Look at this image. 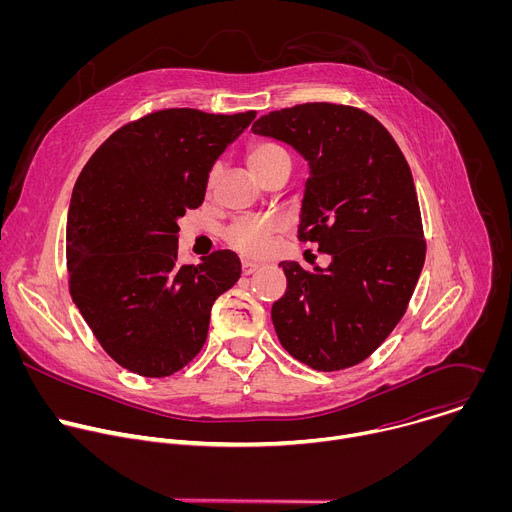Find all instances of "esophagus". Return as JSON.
I'll use <instances>...</instances> for the list:
<instances>
[{
    "instance_id": "1",
    "label": "esophagus",
    "mask_w": 512,
    "mask_h": 512,
    "mask_svg": "<svg viewBox=\"0 0 512 512\" xmlns=\"http://www.w3.org/2000/svg\"><path fill=\"white\" fill-rule=\"evenodd\" d=\"M241 269H243V273H245V275H251V273H255V271L259 269V263L243 259V261H241Z\"/></svg>"
}]
</instances>
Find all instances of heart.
<instances>
[{
	"instance_id": "1",
	"label": "heart",
	"mask_w": 512,
	"mask_h": 512,
	"mask_svg": "<svg viewBox=\"0 0 512 512\" xmlns=\"http://www.w3.org/2000/svg\"><path fill=\"white\" fill-rule=\"evenodd\" d=\"M247 164L251 172L261 180L273 170L281 166H289V154L283 145L275 141H257L247 150ZM214 176L216 174L210 172L208 186H212ZM275 227L277 225L275 221H271V218L243 216V218H237L235 223H231V227L225 231V239L233 249L245 255H261L267 249L269 237L275 231Z\"/></svg>"
}]
</instances>
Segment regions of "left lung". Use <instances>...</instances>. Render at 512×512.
Listing matches in <instances>:
<instances>
[{
    "label": "left lung",
    "instance_id": "1",
    "mask_svg": "<svg viewBox=\"0 0 512 512\" xmlns=\"http://www.w3.org/2000/svg\"><path fill=\"white\" fill-rule=\"evenodd\" d=\"M251 129L306 158L310 178L298 239L332 257L314 271L279 263L287 289L271 308L277 338L314 371L354 367L399 324L423 269L425 239L409 164L373 115L348 105L271 111Z\"/></svg>",
    "mask_w": 512,
    "mask_h": 512
}]
</instances>
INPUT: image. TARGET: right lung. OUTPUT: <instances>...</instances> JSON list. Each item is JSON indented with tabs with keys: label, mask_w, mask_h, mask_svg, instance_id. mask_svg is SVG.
Here are the masks:
<instances>
[{
	"label": "right lung",
	"mask_w": 512,
	"mask_h": 512,
	"mask_svg": "<svg viewBox=\"0 0 512 512\" xmlns=\"http://www.w3.org/2000/svg\"><path fill=\"white\" fill-rule=\"evenodd\" d=\"M255 111L162 109L117 129L83 168L66 223L72 302L103 350L141 377H170L200 352L214 300L241 277L233 251L178 265V218Z\"/></svg>",
	"instance_id": "obj_1"
}]
</instances>
